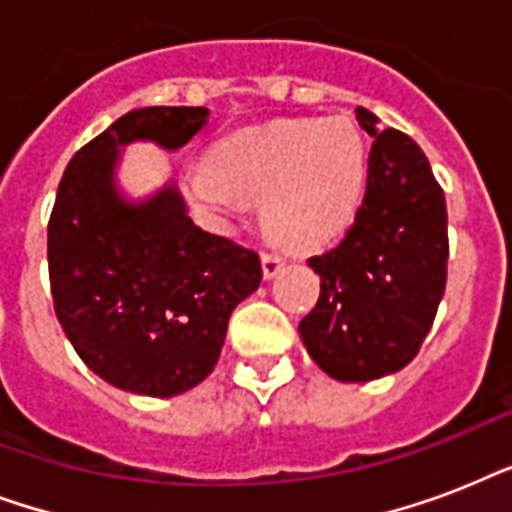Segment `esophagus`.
Here are the masks:
<instances>
[{"label":"esophagus","mask_w":512,"mask_h":512,"mask_svg":"<svg viewBox=\"0 0 512 512\" xmlns=\"http://www.w3.org/2000/svg\"><path fill=\"white\" fill-rule=\"evenodd\" d=\"M281 268H284V257H281L279 252H263V276L265 279L279 276Z\"/></svg>","instance_id":"obj_1"}]
</instances>
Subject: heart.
Instances as JSON below:
<instances>
[{"label": "heart", "instance_id": "obj_1", "mask_svg": "<svg viewBox=\"0 0 512 512\" xmlns=\"http://www.w3.org/2000/svg\"><path fill=\"white\" fill-rule=\"evenodd\" d=\"M191 199L209 209L260 201L265 231L289 247L337 239L366 188V143L345 116L300 119L228 132L207 164L183 172Z\"/></svg>", "mask_w": 512, "mask_h": 512}]
</instances>
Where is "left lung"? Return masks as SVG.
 I'll use <instances>...</instances> for the list:
<instances>
[{
  "mask_svg": "<svg viewBox=\"0 0 512 512\" xmlns=\"http://www.w3.org/2000/svg\"><path fill=\"white\" fill-rule=\"evenodd\" d=\"M366 193L345 239L308 260L321 276L319 303L300 337L316 364L340 382H369L404 369L433 327L446 289V199L428 156L409 135L377 130Z\"/></svg>",
  "mask_w": 512,
  "mask_h": 512,
  "instance_id": "1",
  "label": "left lung"
}]
</instances>
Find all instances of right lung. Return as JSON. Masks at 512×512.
<instances>
[{
    "mask_svg": "<svg viewBox=\"0 0 512 512\" xmlns=\"http://www.w3.org/2000/svg\"><path fill=\"white\" fill-rule=\"evenodd\" d=\"M207 108L148 106L79 148L47 225L55 316L92 372L138 396L170 398L215 369L233 308L263 281L260 257L201 231L175 183L146 201L116 188L119 148L177 151Z\"/></svg>",
    "mask_w": 512,
    "mask_h": 512,
    "instance_id": "obj_1",
    "label": "right lung"
}]
</instances>
